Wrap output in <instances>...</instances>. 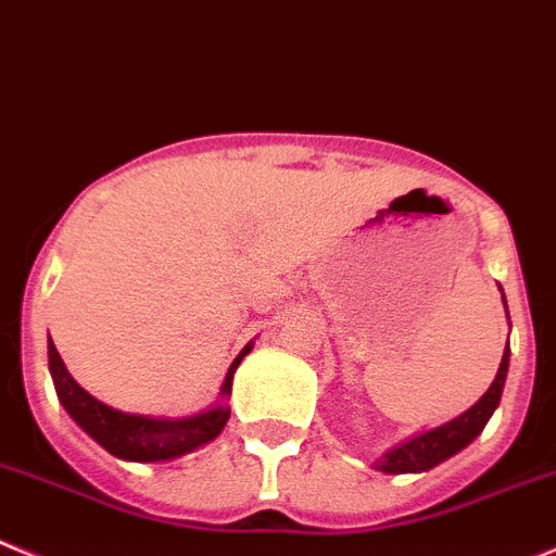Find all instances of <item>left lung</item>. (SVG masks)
Segmentation results:
<instances>
[{
	"mask_svg": "<svg viewBox=\"0 0 556 556\" xmlns=\"http://www.w3.org/2000/svg\"><path fill=\"white\" fill-rule=\"evenodd\" d=\"M502 302H505V295H502ZM507 309V304H505ZM510 318V315H507ZM507 365H510V354L502 356V365L500 372H496L494 383L475 406L469 408L466 414L455 417L453 422L442 425V428L428 430L422 435H414L412 442L401 444L395 447L392 453L383 455L381 464H376V469L387 471V475H417V471H428L433 466H439L442 460L453 458L458 450H464L466 444L475 442L477 433L485 428V422L491 419L494 408L500 406V397H502V387H505V378H507Z\"/></svg>",
	"mask_w": 556,
	"mask_h": 556,
	"instance_id": "obj_1",
	"label": "left lung"
}]
</instances>
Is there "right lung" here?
Wrapping results in <instances>:
<instances>
[{"mask_svg":"<svg viewBox=\"0 0 556 556\" xmlns=\"http://www.w3.org/2000/svg\"><path fill=\"white\" fill-rule=\"evenodd\" d=\"M252 345L241 351L236 362L230 365L222 387V395H230L232 389V372L241 365L243 356L249 354ZM49 370L54 378V389L65 412L74 417L85 433H90L106 453L123 460H139V464H150V460H169L178 455L191 453L200 444H207L211 439L222 433V428L230 419V408L216 406L205 414L186 419H155V417H139V414H123L117 408L106 406V403L96 401V397L81 389L79 383L71 378L65 370V362L60 359V351L54 349V342L49 337Z\"/></svg>","mask_w":556,"mask_h":556,"instance_id":"1","label":"right lung"}]
</instances>
